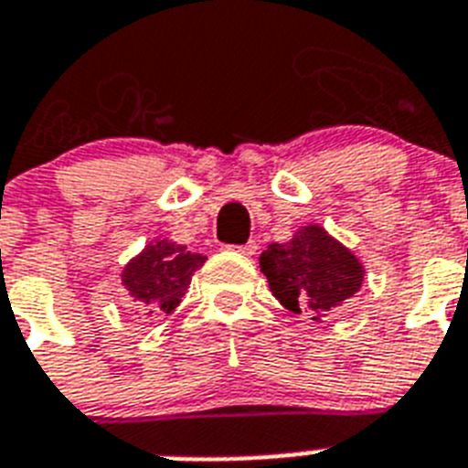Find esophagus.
I'll use <instances>...</instances> for the list:
<instances>
[{
    "mask_svg": "<svg viewBox=\"0 0 468 468\" xmlns=\"http://www.w3.org/2000/svg\"><path fill=\"white\" fill-rule=\"evenodd\" d=\"M230 250L240 254H254L257 252V245H254V242H247V245H233Z\"/></svg>",
    "mask_w": 468,
    "mask_h": 468,
    "instance_id": "34e87169",
    "label": "esophagus"
}]
</instances>
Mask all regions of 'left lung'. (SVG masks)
Listing matches in <instances>:
<instances>
[{
    "instance_id": "1",
    "label": "left lung",
    "mask_w": 468,
    "mask_h": 468,
    "mask_svg": "<svg viewBox=\"0 0 468 468\" xmlns=\"http://www.w3.org/2000/svg\"><path fill=\"white\" fill-rule=\"evenodd\" d=\"M260 267L281 305L298 314L310 310L313 320L341 305L363 283L356 254L322 226H303L291 242L269 245Z\"/></svg>"
}]
</instances>
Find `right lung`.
<instances>
[{"instance_id": "1", "label": "right lung", "mask_w": 468, "mask_h": 468, "mask_svg": "<svg viewBox=\"0 0 468 468\" xmlns=\"http://www.w3.org/2000/svg\"><path fill=\"white\" fill-rule=\"evenodd\" d=\"M207 257L187 252L185 245L155 240L124 267L122 283L139 303V310L170 314L180 305L189 281Z\"/></svg>"}]
</instances>
